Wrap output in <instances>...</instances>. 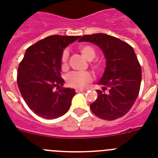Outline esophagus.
<instances>
[{"label": "esophagus", "mask_w": 158, "mask_h": 158, "mask_svg": "<svg viewBox=\"0 0 158 158\" xmlns=\"http://www.w3.org/2000/svg\"><path fill=\"white\" fill-rule=\"evenodd\" d=\"M86 91V90L82 89V88H76V89H75V91H76L77 93H79V92H83V91Z\"/></svg>", "instance_id": "34e87169"}]
</instances>
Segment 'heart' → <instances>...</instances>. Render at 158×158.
Segmentation results:
<instances>
[{
  "instance_id": "b5f03b06",
  "label": "heart",
  "mask_w": 158,
  "mask_h": 158,
  "mask_svg": "<svg viewBox=\"0 0 158 158\" xmlns=\"http://www.w3.org/2000/svg\"><path fill=\"white\" fill-rule=\"evenodd\" d=\"M79 51L81 52L86 59L87 60H92L96 55V51L95 49L89 45H81L79 47ZM68 50H64L61 55V63H62V67L63 69H66L67 67V60H68ZM101 63H95L92 65L95 70L98 71L101 68ZM92 77L89 72L87 71H73L68 74L67 77V82L69 86L74 87H83L91 81Z\"/></svg>"
}]
</instances>
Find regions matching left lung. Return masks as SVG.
I'll list each match as a JSON object with an SVG mask.
<instances>
[{"instance_id": "obj_1", "label": "left lung", "mask_w": 158, "mask_h": 158, "mask_svg": "<svg viewBox=\"0 0 158 158\" xmlns=\"http://www.w3.org/2000/svg\"><path fill=\"white\" fill-rule=\"evenodd\" d=\"M79 42L98 46L106 59L105 71L98 82L103 91H96L98 97L90 105L91 112L107 120L124 116L134 104L141 82V68L133 48L116 37L100 33L84 35Z\"/></svg>"}]
</instances>
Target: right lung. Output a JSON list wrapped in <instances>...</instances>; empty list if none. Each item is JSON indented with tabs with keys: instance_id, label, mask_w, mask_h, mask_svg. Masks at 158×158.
<instances>
[{
	"instance_id": "obj_1",
	"label": "right lung",
	"mask_w": 158,
	"mask_h": 158,
	"mask_svg": "<svg viewBox=\"0 0 158 158\" xmlns=\"http://www.w3.org/2000/svg\"><path fill=\"white\" fill-rule=\"evenodd\" d=\"M80 36L52 35L27 48L18 70V85L28 107L38 116L53 120L70 108L75 89L63 85L61 55L69 44Z\"/></svg>"
}]
</instances>
